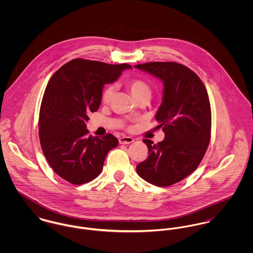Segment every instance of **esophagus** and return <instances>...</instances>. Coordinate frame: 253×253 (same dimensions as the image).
Instances as JSON below:
<instances>
[{"label":"esophagus","instance_id":"obj_1","mask_svg":"<svg viewBox=\"0 0 253 253\" xmlns=\"http://www.w3.org/2000/svg\"><path fill=\"white\" fill-rule=\"evenodd\" d=\"M134 141V139L130 136H123V137H120L119 139V142L121 144H130Z\"/></svg>","mask_w":253,"mask_h":253}]
</instances>
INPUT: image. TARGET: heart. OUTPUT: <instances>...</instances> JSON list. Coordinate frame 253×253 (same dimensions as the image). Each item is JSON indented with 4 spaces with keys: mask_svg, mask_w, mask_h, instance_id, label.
Listing matches in <instances>:
<instances>
[{
    "mask_svg": "<svg viewBox=\"0 0 253 253\" xmlns=\"http://www.w3.org/2000/svg\"><path fill=\"white\" fill-rule=\"evenodd\" d=\"M126 84V86L129 88L131 94L137 100L141 96L151 94L150 85L142 79L131 78V79H128ZM114 93H115V86L114 85H107L102 91V95H101L102 102L105 103V104L110 103L113 96H114Z\"/></svg>",
    "mask_w": 253,
    "mask_h": 253,
    "instance_id": "1",
    "label": "heart"
}]
</instances>
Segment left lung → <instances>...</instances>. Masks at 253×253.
<instances>
[{
  "label": "left lung",
  "mask_w": 253,
  "mask_h": 253,
  "mask_svg": "<svg viewBox=\"0 0 253 253\" xmlns=\"http://www.w3.org/2000/svg\"><path fill=\"white\" fill-rule=\"evenodd\" d=\"M164 83L163 102L156 120L166 134L155 144L144 139L148 158L136 167L138 175L158 187H168L197 169L211 140V109L207 88L188 67L176 62L134 66Z\"/></svg>",
  "instance_id": "8db88e82"
}]
</instances>
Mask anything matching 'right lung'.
Masks as SVG:
<instances>
[{"mask_svg": "<svg viewBox=\"0 0 253 253\" xmlns=\"http://www.w3.org/2000/svg\"><path fill=\"white\" fill-rule=\"evenodd\" d=\"M128 64H107L76 58L52 75L45 87L39 116L42 153L56 174L74 185L96 178L109 151L119 144L111 133L88 135V114L101 103L105 84L115 82Z\"/></svg>", "mask_w": 253, "mask_h": 253, "instance_id": "right-lung-1", "label": "right lung"}]
</instances>
